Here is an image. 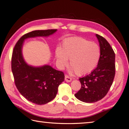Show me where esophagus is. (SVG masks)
I'll return each mask as SVG.
<instances>
[{"label": "esophagus", "instance_id": "obj_1", "mask_svg": "<svg viewBox=\"0 0 129 129\" xmlns=\"http://www.w3.org/2000/svg\"><path fill=\"white\" fill-rule=\"evenodd\" d=\"M72 78L71 77H69L68 76H67V75H65V80L66 81V82H71L72 81Z\"/></svg>", "mask_w": 129, "mask_h": 129}]
</instances>
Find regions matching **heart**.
<instances>
[{"instance_id": "obj_1", "label": "heart", "mask_w": 129, "mask_h": 129, "mask_svg": "<svg viewBox=\"0 0 129 129\" xmlns=\"http://www.w3.org/2000/svg\"><path fill=\"white\" fill-rule=\"evenodd\" d=\"M55 56L60 68L66 66L68 60H70L71 72L82 76L90 73L96 68L101 51L96 43L81 37H73L63 42L61 48H56Z\"/></svg>"}]
</instances>
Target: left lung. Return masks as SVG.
<instances>
[{
  "instance_id": "obj_1",
  "label": "left lung",
  "mask_w": 129,
  "mask_h": 129,
  "mask_svg": "<svg viewBox=\"0 0 129 129\" xmlns=\"http://www.w3.org/2000/svg\"><path fill=\"white\" fill-rule=\"evenodd\" d=\"M101 56L97 67L79 79L81 88L75 96L81 101L92 103L103 99L108 92L115 76V53L103 37L96 34Z\"/></svg>"
}]
</instances>
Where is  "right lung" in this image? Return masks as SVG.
<instances>
[{
    "label": "right lung",
    "instance_id": "1",
    "mask_svg": "<svg viewBox=\"0 0 129 129\" xmlns=\"http://www.w3.org/2000/svg\"><path fill=\"white\" fill-rule=\"evenodd\" d=\"M56 31L49 29L30 32L18 41L13 49L11 66L16 87L27 100L38 105L47 104L56 97L64 74L49 65L34 67L27 64L22 55L23 44L25 39L47 37Z\"/></svg>",
    "mask_w": 129,
    "mask_h": 129
}]
</instances>
